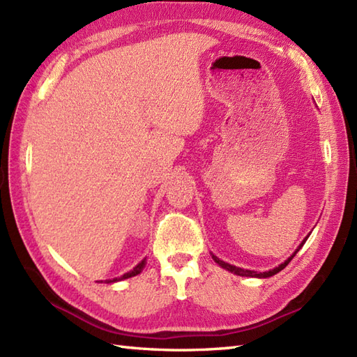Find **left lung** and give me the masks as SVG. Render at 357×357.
<instances>
[{
    "instance_id": "1",
    "label": "left lung",
    "mask_w": 357,
    "mask_h": 357,
    "mask_svg": "<svg viewBox=\"0 0 357 357\" xmlns=\"http://www.w3.org/2000/svg\"><path fill=\"white\" fill-rule=\"evenodd\" d=\"M309 236V235H307ZM307 236H306V238L303 240V243H301L300 245H298V249L294 252V253H292L291 255V257L285 261V262H283V264H280V266L279 267H276V268H273V270H270V271H266V273H257V271H252V270H244V268H240V267H235V266H231V264H227V262H223L222 259H218L217 257H214V255H213V259L218 264V266H220L222 268H226L227 271H231V273H234V274H238V276H248V278H270V276H273V274H276V273H279L280 270H283V268H285L287 266H288V264L291 262V259L292 258H294L296 257V253L301 249V245H303L305 243H306V240H307Z\"/></svg>"
}]
</instances>
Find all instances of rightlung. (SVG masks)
Listing matches in <instances>:
<instances>
[{
    "instance_id": "right-lung-1",
    "label": "right lung",
    "mask_w": 357,
    "mask_h": 357,
    "mask_svg": "<svg viewBox=\"0 0 357 357\" xmlns=\"http://www.w3.org/2000/svg\"><path fill=\"white\" fill-rule=\"evenodd\" d=\"M144 266H146V259H143L139 266H137L134 270H131L130 273H126V274H123V276L121 278V280H123V279H128V278H132V276H137V274H140L142 273V270L144 268ZM117 279H113V280H109V282H116Z\"/></svg>"
}]
</instances>
